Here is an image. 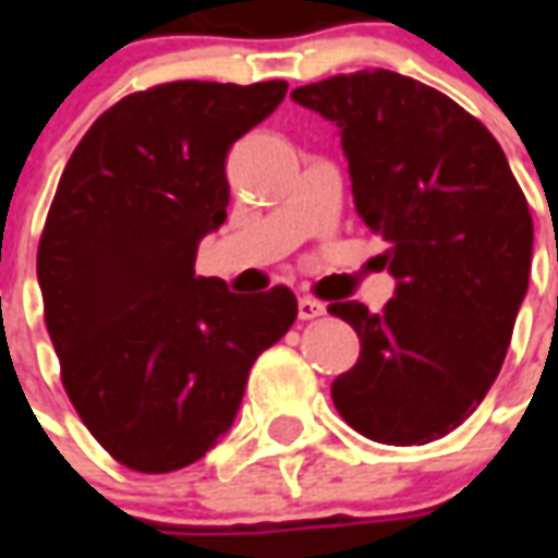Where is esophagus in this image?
Listing matches in <instances>:
<instances>
[{
	"label": "esophagus",
	"instance_id": "esophagus-1",
	"mask_svg": "<svg viewBox=\"0 0 558 558\" xmlns=\"http://www.w3.org/2000/svg\"><path fill=\"white\" fill-rule=\"evenodd\" d=\"M327 313V306L322 304V301H315V298L304 295V298H298V318L301 322H313V318H318V315Z\"/></svg>",
	"mask_w": 558,
	"mask_h": 558
}]
</instances>
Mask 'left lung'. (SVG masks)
<instances>
[{
	"label": "left lung",
	"instance_id": "left-lung-1",
	"mask_svg": "<svg viewBox=\"0 0 558 558\" xmlns=\"http://www.w3.org/2000/svg\"><path fill=\"white\" fill-rule=\"evenodd\" d=\"M341 130L353 199L397 298L339 301L359 362L332 381L341 420L376 442L423 446L493 388L530 280L533 217L495 135L425 83L362 69L292 92Z\"/></svg>",
	"mask_w": 558,
	"mask_h": 558
}]
</instances>
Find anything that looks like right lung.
<instances>
[{"instance_id":"1","label":"right lung","mask_w":558,"mask_h":558,"mask_svg":"<svg viewBox=\"0 0 558 558\" xmlns=\"http://www.w3.org/2000/svg\"><path fill=\"white\" fill-rule=\"evenodd\" d=\"M287 81L133 92L65 165L37 248L60 379L104 449L144 475L191 466L231 428L254 359L298 315L287 287L234 295L193 271L226 222V156Z\"/></svg>"}]
</instances>
